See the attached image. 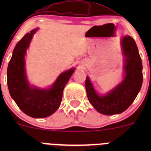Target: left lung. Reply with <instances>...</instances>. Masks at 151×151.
Returning a JSON list of instances; mask_svg holds the SVG:
<instances>
[{
    "mask_svg": "<svg viewBox=\"0 0 151 151\" xmlns=\"http://www.w3.org/2000/svg\"><path fill=\"white\" fill-rule=\"evenodd\" d=\"M123 60V80L105 94H99L87 76L85 88L88 100L99 113L112 115L122 113L133 103L142 84V63L133 38L121 40Z\"/></svg>",
    "mask_w": 151,
    "mask_h": 151,
    "instance_id": "8db88e82",
    "label": "left lung"
}]
</instances>
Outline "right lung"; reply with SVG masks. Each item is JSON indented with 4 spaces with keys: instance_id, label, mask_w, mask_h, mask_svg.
<instances>
[{
    "instance_id": "right-lung-1",
    "label": "right lung",
    "mask_w": 151,
    "mask_h": 151,
    "mask_svg": "<svg viewBox=\"0 0 151 151\" xmlns=\"http://www.w3.org/2000/svg\"><path fill=\"white\" fill-rule=\"evenodd\" d=\"M38 30L35 28L25 35L15 46L7 68V85L11 96L24 113L32 118H43L52 115L59 108L65 85L75 68L62 72L50 88H39L29 83L25 58Z\"/></svg>"
}]
</instances>
